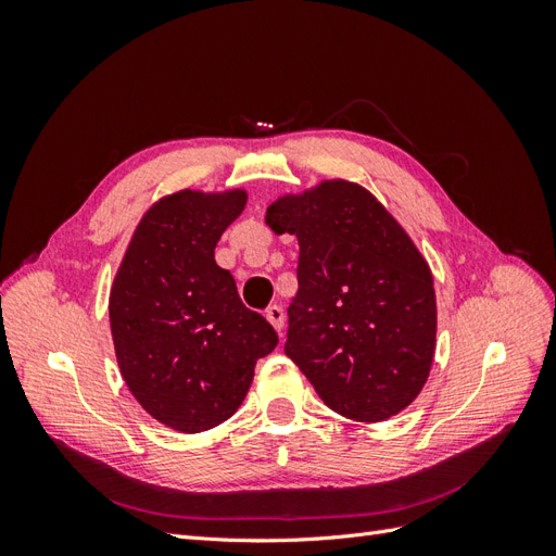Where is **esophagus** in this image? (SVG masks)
<instances>
[{
	"label": "esophagus",
	"instance_id": "obj_1",
	"mask_svg": "<svg viewBox=\"0 0 556 556\" xmlns=\"http://www.w3.org/2000/svg\"><path fill=\"white\" fill-rule=\"evenodd\" d=\"M266 319L271 323V327L280 333L285 327V311L280 306H268L266 308Z\"/></svg>",
	"mask_w": 556,
	"mask_h": 556
}]
</instances>
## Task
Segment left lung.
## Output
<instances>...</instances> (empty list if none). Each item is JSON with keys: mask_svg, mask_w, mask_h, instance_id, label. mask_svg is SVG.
<instances>
[{"mask_svg": "<svg viewBox=\"0 0 556 556\" xmlns=\"http://www.w3.org/2000/svg\"><path fill=\"white\" fill-rule=\"evenodd\" d=\"M264 220L299 241L285 355L333 413L355 422L410 406L433 362L435 292L408 231L343 178L280 194Z\"/></svg>", "mask_w": 556, "mask_h": 556, "instance_id": "8db88e82", "label": "left lung"}]
</instances>
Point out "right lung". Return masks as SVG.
<instances>
[{
  "label": "right lung",
  "mask_w": 556,
  "mask_h": 556,
  "mask_svg": "<svg viewBox=\"0 0 556 556\" xmlns=\"http://www.w3.org/2000/svg\"><path fill=\"white\" fill-rule=\"evenodd\" d=\"M248 192L178 190L157 199L131 233L109 294L121 376L157 422L199 433L243 403L255 364L278 345L215 264V245Z\"/></svg>",
  "instance_id": "1"
}]
</instances>
